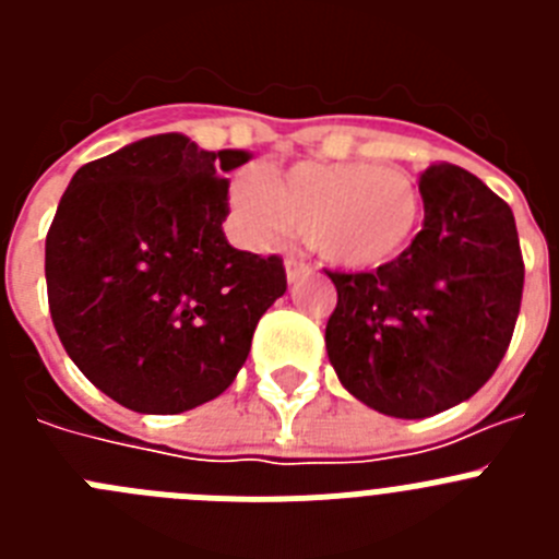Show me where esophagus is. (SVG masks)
<instances>
[{"label":"esophagus","instance_id":"esophagus-1","mask_svg":"<svg viewBox=\"0 0 559 559\" xmlns=\"http://www.w3.org/2000/svg\"><path fill=\"white\" fill-rule=\"evenodd\" d=\"M285 271H288V283H296L299 276L310 274V263H308V260H305V257L290 254L288 260H285Z\"/></svg>","mask_w":559,"mask_h":559}]
</instances>
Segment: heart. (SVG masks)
I'll return each mask as SVG.
<instances>
[{
  "instance_id": "1",
  "label": "heart",
  "mask_w": 559,
  "mask_h": 559,
  "mask_svg": "<svg viewBox=\"0 0 559 559\" xmlns=\"http://www.w3.org/2000/svg\"><path fill=\"white\" fill-rule=\"evenodd\" d=\"M231 215L251 243L294 231L344 269H378L406 254L423 224L412 173L369 162H302L288 173L249 170L231 187Z\"/></svg>"
}]
</instances>
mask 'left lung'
Returning a JSON list of instances; mask_svg holds the SVG:
<instances>
[{"label": "left lung", "instance_id": "1", "mask_svg": "<svg viewBox=\"0 0 559 559\" xmlns=\"http://www.w3.org/2000/svg\"><path fill=\"white\" fill-rule=\"evenodd\" d=\"M426 221L378 271H328L330 364L349 394L389 417L423 419L473 397L515 333L523 254L510 204L448 162L419 176Z\"/></svg>", "mask_w": 559, "mask_h": 559}]
</instances>
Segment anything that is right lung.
Here are the masks:
<instances>
[{
    "mask_svg": "<svg viewBox=\"0 0 559 559\" xmlns=\"http://www.w3.org/2000/svg\"><path fill=\"white\" fill-rule=\"evenodd\" d=\"M246 151L159 133L72 176L47 231V299L69 358L142 414L218 397L260 316L285 294L283 257L229 246L226 173Z\"/></svg>",
    "mask_w": 559,
    "mask_h": 559,
    "instance_id": "right-lung-1",
    "label": "right lung"
}]
</instances>
